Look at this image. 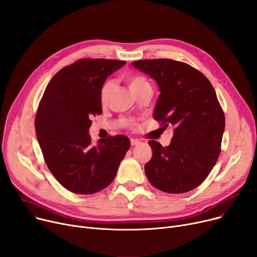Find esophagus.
I'll return each instance as SVG.
<instances>
[{
  "instance_id": "obj_1",
  "label": "esophagus",
  "mask_w": 257,
  "mask_h": 257,
  "mask_svg": "<svg viewBox=\"0 0 257 257\" xmlns=\"http://www.w3.org/2000/svg\"><path fill=\"white\" fill-rule=\"evenodd\" d=\"M130 144H131V146H137V145L141 144V142H140V141H138V140L131 139V140H130Z\"/></svg>"
}]
</instances>
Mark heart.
<instances>
[{"instance_id":"heart-1","label":"heart","mask_w":257,"mask_h":257,"mask_svg":"<svg viewBox=\"0 0 257 257\" xmlns=\"http://www.w3.org/2000/svg\"><path fill=\"white\" fill-rule=\"evenodd\" d=\"M125 81L128 87L134 94H137L139 91H141L145 87L150 86L149 82H148V80L145 77L136 75V74H129L125 76ZM113 85H114L113 81L111 80L106 81V82L102 85L101 91H100V102L102 105H106L108 101H109L110 94L113 89Z\"/></svg>"}]
</instances>
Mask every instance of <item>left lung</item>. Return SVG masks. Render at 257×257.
Returning a JSON list of instances; mask_svg holds the SVG:
<instances>
[{"label": "left lung", "instance_id": "1", "mask_svg": "<svg viewBox=\"0 0 257 257\" xmlns=\"http://www.w3.org/2000/svg\"><path fill=\"white\" fill-rule=\"evenodd\" d=\"M153 78L160 94L153 116L164 128L172 126L168 147L150 141L152 158L145 173L157 190L169 194L190 192L203 182L217 163L225 116L209 80L187 63L172 59L131 62Z\"/></svg>", "mask_w": 257, "mask_h": 257}]
</instances>
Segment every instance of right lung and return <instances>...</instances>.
Returning <instances> with one entry per match:
<instances>
[{"mask_svg":"<svg viewBox=\"0 0 257 257\" xmlns=\"http://www.w3.org/2000/svg\"><path fill=\"white\" fill-rule=\"evenodd\" d=\"M126 61L84 58L52 78L35 116L38 144L59 183L75 194L89 195L109 185L130 148L125 136L101 139L94 146L90 117L102 113L100 91L108 76Z\"/></svg>","mask_w":257,"mask_h":257,"instance_id":"1","label":"right lung"}]
</instances>
